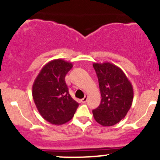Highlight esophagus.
<instances>
[{
    "label": "esophagus",
    "instance_id": "esophagus-1",
    "mask_svg": "<svg viewBox=\"0 0 160 160\" xmlns=\"http://www.w3.org/2000/svg\"><path fill=\"white\" fill-rule=\"evenodd\" d=\"M87 101H88V96H87V95H86V96H85L84 98H83V99L81 100V102L83 103V104H85V103L87 102Z\"/></svg>",
    "mask_w": 160,
    "mask_h": 160
}]
</instances>
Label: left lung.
<instances>
[{
  "label": "left lung",
  "instance_id": "8db88e82",
  "mask_svg": "<svg viewBox=\"0 0 160 160\" xmlns=\"http://www.w3.org/2000/svg\"><path fill=\"white\" fill-rule=\"evenodd\" d=\"M99 82L101 101L93 110L95 121L103 126H112L123 119L133 101V88L128 77L118 67L110 63L94 62Z\"/></svg>",
  "mask_w": 160,
  "mask_h": 160
}]
</instances>
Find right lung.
Returning a JSON list of instances; mask_svg holds the SVG:
<instances>
[{
  "instance_id": "1",
  "label": "right lung",
  "mask_w": 160,
  "mask_h": 160,
  "mask_svg": "<svg viewBox=\"0 0 160 160\" xmlns=\"http://www.w3.org/2000/svg\"><path fill=\"white\" fill-rule=\"evenodd\" d=\"M72 67L61 59L46 63L40 70L32 86L34 102L42 117L53 125L69 122L79 104L71 98L65 77Z\"/></svg>"
}]
</instances>
